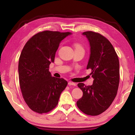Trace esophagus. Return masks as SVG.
I'll use <instances>...</instances> for the list:
<instances>
[{
	"mask_svg": "<svg viewBox=\"0 0 135 135\" xmlns=\"http://www.w3.org/2000/svg\"><path fill=\"white\" fill-rule=\"evenodd\" d=\"M68 85H69V86H76V83H73V82H71V81H69V82H68Z\"/></svg>",
	"mask_w": 135,
	"mask_h": 135,
	"instance_id": "34e87169",
	"label": "esophagus"
}]
</instances>
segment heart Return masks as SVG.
Masks as SVG:
<instances>
[{"instance_id": "obj_1", "label": "heart", "mask_w": 135, "mask_h": 135, "mask_svg": "<svg viewBox=\"0 0 135 135\" xmlns=\"http://www.w3.org/2000/svg\"><path fill=\"white\" fill-rule=\"evenodd\" d=\"M74 47L76 49H82L83 50V47L81 44L79 43H76L74 44Z\"/></svg>"}]
</instances>
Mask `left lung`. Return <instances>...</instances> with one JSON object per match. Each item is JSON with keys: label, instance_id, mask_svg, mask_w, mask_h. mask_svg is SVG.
I'll return each mask as SVG.
<instances>
[{"label": "left lung", "instance_id": "1", "mask_svg": "<svg viewBox=\"0 0 135 135\" xmlns=\"http://www.w3.org/2000/svg\"><path fill=\"white\" fill-rule=\"evenodd\" d=\"M89 42L90 54L87 69L90 68L93 84L77 86L83 97L77 105L87 115H98L111 105L115 98L120 81L119 60L110 42L100 34L93 31L82 33Z\"/></svg>", "mask_w": 135, "mask_h": 135}]
</instances>
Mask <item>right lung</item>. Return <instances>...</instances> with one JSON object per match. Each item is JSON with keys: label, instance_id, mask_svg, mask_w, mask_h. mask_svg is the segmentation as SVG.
Returning a JSON list of instances; mask_svg holds the SVG:
<instances>
[{"label": "right lung", "instance_id": "right-lung-1", "mask_svg": "<svg viewBox=\"0 0 135 135\" xmlns=\"http://www.w3.org/2000/svg\"><path fill=\"white\" fill-rule=\"evenodd\" d=\"M70 32L44 31L33 36L20 55L18 73L25 102L31 110L42 114L55 108L67 85L64 79L52 77L49 71L59 43Z\"/></svg>", "mask_w": 135, "mask_h": 135}]
</instances>
